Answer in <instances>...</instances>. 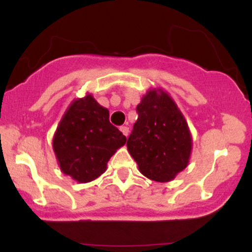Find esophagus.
Listing matches in <instances>:
<instances>
[{"mask_svg": "<svg viewBox=\"0 0 252 252\" xmlns=\"http://www.w3.org/2000/svg\"><path fill=\"white\" fill-rule=\"evenodd\" d=\"M120 130L123 132L124 136H128V135H129V128H128V126H121V128H120Z\"/></svg>", "mask_w": 252, "mask_h": 252, "instance_id": "1", "label": "esophagus"}]
</instances>
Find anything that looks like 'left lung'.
<instances>
[{"label": "left lung", "instance_id": "obj_1", "mask_svg": "<svg viewBox=\"0 0 252 252\" xmlns=\"http://www.w3.org/2000/svg\"><path fill=\"white\" fill-rule=\"evenodd\" d=\"M138 117L126 147L144 176L168 182L187 167L192 136L184 115L161 89L149 90L137 108Z\"/></svg>", "mask_w": 252, "mask_h": 252}]
</instances>
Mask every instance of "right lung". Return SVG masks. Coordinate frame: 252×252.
<instances>
[{
    "mask_svg": "<svg viewBox=\"0 0 252 252\" xmlns=\"http://www.w3.org/2000/svg\"><path fill=\"white\" fill-rule=\"evenodd\" d=\"M126 137L109 121V110L91 94L74 99L53 137V150L63 174L80 184L102 175Z\"/></svg>",
    "mask_w": 252,
    "mask_h": 252,
    "instance_id": "1",
    "label": "right lung"
}]
</instances>
